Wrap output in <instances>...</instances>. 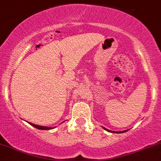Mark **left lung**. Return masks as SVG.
Instances as JSON below:
<instances>
[{"mask_svg": "<svg viewBox=\"0 0 161 161\" xmlns=\"http://www.w3.org/2000/svg\"><path fill=\"white\" fill-rule=\"evenodd\" d=\"M103 129L104 130H106V131H108V132H109V133H124V132H126L127 131V130H123V131H119V132H118V131H112V130H108V129H106V128H105V127H103Z\"/></svg>", "mask_w": 161, "mask_h": 161, "instance_id": "1", "label": "left lung"}]
</instances>
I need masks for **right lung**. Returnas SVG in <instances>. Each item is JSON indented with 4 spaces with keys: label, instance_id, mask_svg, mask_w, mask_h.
<instances>
[{
    "label": "right lung",
    "instance_id": "obj_1",
    "mask_svg": "<svg viewBox=\"0 0 161 161\" xmlns=\"http://www.w3.org/2000/svg\"><path fill=\"white\" fill-rule=\"evenodd\" d=\"M28 123H29L30 125H31L32 126H34V127L37 128V129H38V130H52V129H54V127H48V126H39V125H35V124H34V123H29V122H28Z\"/></svg>",
    "mask_w": 161,
    "mask_h": 161
}]
</instances>
